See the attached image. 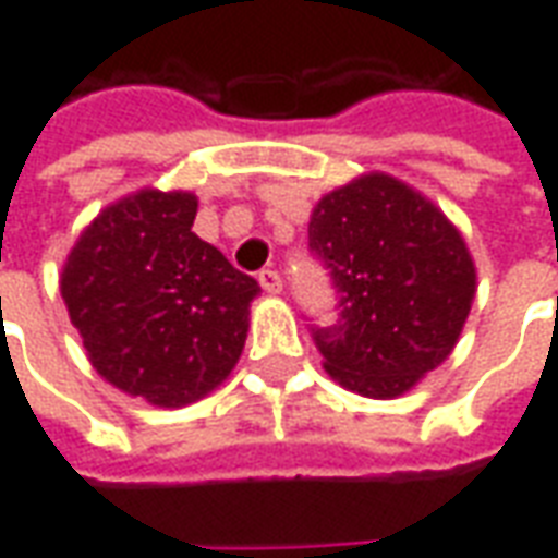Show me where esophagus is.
I'll return each mask as SVG.
<instances>
[{"label":"esophagus","mask_w":558,"mask_h":558,"mask_svg":"<svg viewBox=\"0 0 558 558\" xmlns=\"http://www.w3.org/2000/svg\"><path fill=\"white\" fill-rule=\"evenodd\" d=\"M256 280H259V287H263L266 292H271V295H278V292L283 290V278H280L275 268H263Z\"/></svg>","instance_id":"34e87169"}]
</instances>
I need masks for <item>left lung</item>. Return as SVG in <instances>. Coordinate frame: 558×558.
Returning a JSON list of instances; mask_svg holds the SVG:
<instances>
[{
    "instance_id": "8db88e82",
    "label": "left lung",
    "mask_w": 558,
    "mask_h": 558,
    "mask_svg": "<svg viewBox=\"0 0 558 558\" xmlns=\"http://www.w3.org/2000/svg\"><path fill=\"white\" fill-rule=\"evenodd\" d=\"M307 247L338 290V323L311 332L341 387L396 399L453 353L477 271L459 229L414 186L372 171L326 193Z\"/></svg>"
}]
</instances>
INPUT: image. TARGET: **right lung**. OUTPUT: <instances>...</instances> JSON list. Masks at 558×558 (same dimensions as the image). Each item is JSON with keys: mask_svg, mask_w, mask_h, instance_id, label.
<instances>
[{"mask_svg": "<svg viewBox=\"0 0 558 558\" xmlns=\"http://www.w3.org/2000/svg\"><path fill=\"white\" fill-rule=\"evenodd\" d=\"M193 193L138 190L81 232L62 302L93 368L157 408L205 399L235 368L259 283L193 232Z\"/></svg>", "mask_w": 558, "mask_h": 558, "instance_id": "right-lung-1", "label": "right lung"}]
</instances>
